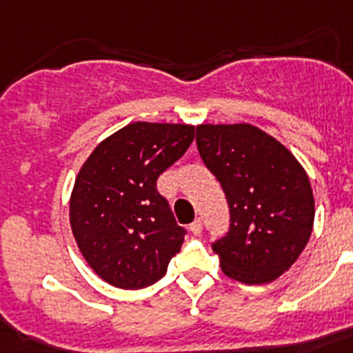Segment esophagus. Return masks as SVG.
Segmentation results:
<instances>
[{
    "label": "esophagus",
    "instance_id": "esophagus-1",
    "mask_svg": "<svg viewBox=\"0 0 353 353\" xmlns=\"http://www.w3.org/2000/svg\"><path fill=\"white\" fill-rule=\"evenodd\" d=\"M190 232L194 234V236H199V234H201V232H203V221H201V219H196V221L192 223Z\"/></svg>",
    "mask_w": 353,
    "mask_h": 353
}]
</instances>
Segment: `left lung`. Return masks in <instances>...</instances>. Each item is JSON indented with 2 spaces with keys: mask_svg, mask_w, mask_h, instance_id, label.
I'll use <instances>...</instances> for the list:
<instances>
[{
  "mask_svg": "<svg viewBox=\"0 0 353 353\" xmlns=\"http://www.w3.org/2000/svg\"><path fill=\"white\" fill-rule=\"evenodd\" d=\"M197 150L217 177L230 208V228L212 245L225 276L265 285L305 250L314 226L310 179L276 137L248 123L197 125Z\"/></svg>",
  "mask_w": 353,
  "mask_h": 353,
  "instance_id": "left-lung-1",
  "label": "left lung"
}]
</instances>
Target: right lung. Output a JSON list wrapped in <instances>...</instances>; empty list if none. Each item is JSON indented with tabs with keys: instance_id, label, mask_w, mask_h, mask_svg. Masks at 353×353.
I'll use <instances>...</instances> for the list:
<instances>
[{
	"instance_id": "obj_1",
	"label": "right lung",
	"mask_w": 353,
	"mask_h": 353,
	"mask_svg": "<svg viewBox=\"0 0 353 353\" xmlns=\"http://www.w3.org/2000/svg\"><path fill=\"white\" fill-rule=\"evenodd\" d=\"M194 130L179 123H130L83 163L70 196V226L85 261L108 285L150 286L181 250L185 228L156 183L190 147Z\"/></svg>"
}]
</instances>
